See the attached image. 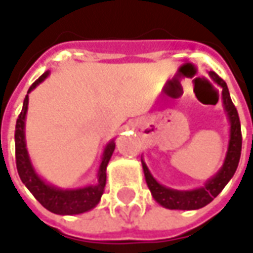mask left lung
Returning <instances> with one entry per match:
<instances>
[{
	"mask_svg": "<svg viewBox=\"0 0 253 253\" xmlns=\"http://www.w3.org/2000/svg\"><path fill=\"white\" fill-rule=\"evenodd\" d=\"M210 76L214 79V82L222 88V104L224 110L227 112L229 125V143L227 156L222 168L218 173L206 181V184L200 189L194 190H173L162 186L156 179L151 174L146 163L142 161V168L145 173V179L148 183V187L151 190L153 199L156 200L162 207L169 210H199L204 206L210 204L212 200L218 196L222 189L227 186L229 180L232 179L235 170L238 168L239 158H241V148H242V135H241V122H239L238 111L235 105L232 104L229 95L227 83L218 77L214 72H210Z\"/></svg>",
	"mask_w": 253,
	"mask_h": 253,
	"instance_id": "8db88e82",
	"label": "left lung"
}]
</instances>
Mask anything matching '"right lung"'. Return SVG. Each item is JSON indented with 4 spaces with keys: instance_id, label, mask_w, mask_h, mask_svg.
<instances>
[{
    "instance_id": "right-lung-1",
    "label": "right lung",
    "mask_w": 253,
    "mask_h": 253,
    "mask_svg": "<svg viewBox=\"0 0 253 253\" xmlns=\"http://www.w3.org/2000/svg\"><path fill=\"white\" fill-rule=\"evenodd\" d=\"M49 76V72L43 73L36 82H35L28 94L34 90L39 83H42L44 79ZM28 94L24 100V107L19 114L16 125H15V159H16V169L18 174L22 180L28 190L34 194V197L44 209L52 211L59 215H74V214H82L85 211L92 210L101 200L105 181H107V165L111 159L112 152L115 149L114 141L108 142L102 153L101 163L97 173V183L91 186H85L82 189H59L52 184H47L43 179L39 177V174L35 171L34 166L31 163L28 149H26V142H25V117L28 111Z\"/></svg>"
}]
</instances>
